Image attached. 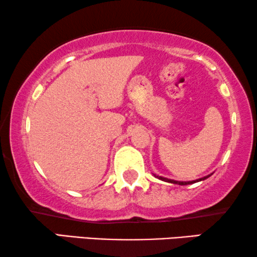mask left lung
<instances>
[{
	"label": "left lung",
	"instance_id": "obj_1",
	"mask_svg": "<svg viewBox=\"0 0 257 257\" xmlns=\"http://www.w3.org/2000/svg\"><path fill=\"white\" fill-rule=\"evenodd\" d=\"M154 177L160 179V180L163 181H166V182H171V184H178V185H191V184H194V182H198V181H201V180H205V179H207L209 177H205L202 179H199V180H194V181H188V182H184V181H175V180H171V179H166V178H163V177H159V175H156L154 174Z\"/></svg>",
	"mask_w": 257,
	"mask_h": 257
}]
</instances>
